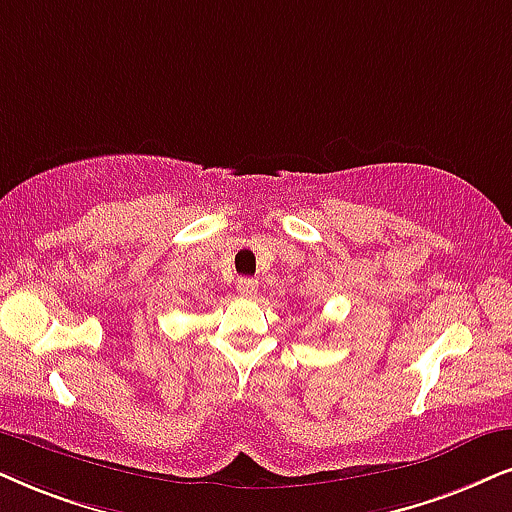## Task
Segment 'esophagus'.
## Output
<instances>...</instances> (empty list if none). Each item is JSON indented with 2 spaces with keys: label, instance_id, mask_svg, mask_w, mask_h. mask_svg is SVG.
Returning <instances> with one entry per match:
<instances>
[{
  "label": "esophagus",
  "instance_id": "34e87169",
  "mask_svg": "<svg viewBox=\"0 0 512 512\" xmlns=\"http://www.w3.org/2000/svg\"><path fill=\"white\" fill-rule=\"evenodd\" d=\"M238 295L243 297H252L257 293V281L255 278H238Z\"/></svg>",
  "mask_w": 512,
  "mask_h": 512
}]
</instances>
